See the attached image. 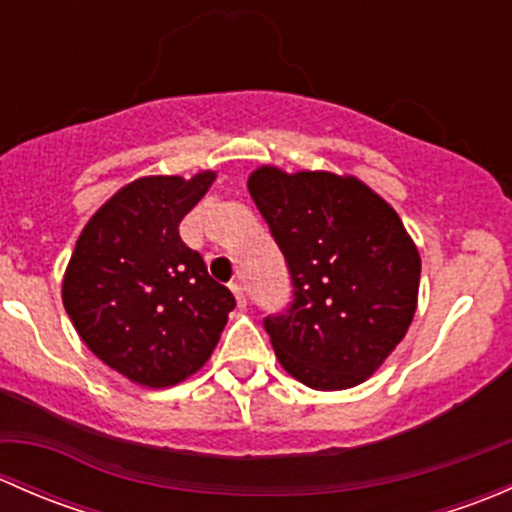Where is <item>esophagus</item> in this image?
<instances>
[{"mask_svg": "<svg viewBox=\"0 0 512 512\" xmlns=\"http://www.w3.org/2000/svg\"><path fill=\"white\" fill-rule=\"evenodd\" d=\"M230 289H232V294H235V299H237V307H240V309H245V307H247L245 287H242L240 282H235V285H230Z\"/></svg>", "mask_w": 512, "mask_h": 512, "instance_id": "esophagus-1", "label": "esophagus"}]
</instances>
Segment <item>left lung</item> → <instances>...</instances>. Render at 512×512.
<instances>
[{"instance_id": "1", "label": "left lung", "mask_w": 512, "mask_h": 512, "mask_svg": "<svg viewBox=\"0 0 512 512\" xmlns=\"http://www.w3.org/2000/svg\"><path fill=\"white\" fill-rule=\"evenodd\" d=\"M247 188L292 275L287 312L265 317L277 359L309 389H352L409 332L421 280L414 240L354 175L262 165Z\"/></svg>"}]
</instances>
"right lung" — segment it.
Returning <instances> with one entry per match:
<instances>
[{
	"label": "right lung",
	"instance_id": "1",
	"mask_svg": "<svg viewBox=\"0 0 512 512\" xmlns=\"http://www.w3.org/2000/svg\"><path fill=\"white\" fill-rule=\"evenodd\" d=\"M213 180V170L133 180L76 240L61 282L66 314L86 347L133 384L165 389L195 374L235 309L178 232Z\"/></svg>",
	"mask_w": 512,
	"mask_h": 512
}]
</instances>
